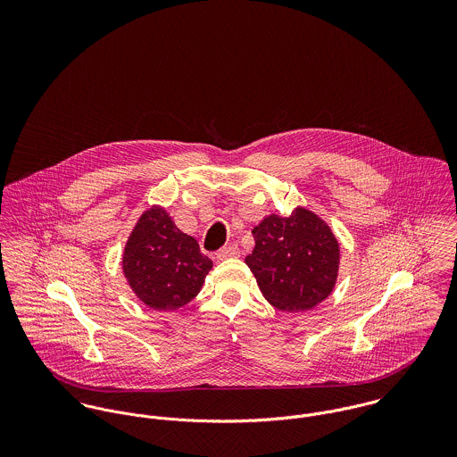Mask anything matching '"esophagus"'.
Returning a JSON list of instances; mask_svg holds the SVG:
<instances>
[{"mask_svg":"<svg viewBox=\"0 0 457 457\" xmlns=\"http://www.w3.org/2000/svg\"><path fill=\"white\" fill-rule=\"evenodd\" d=\"M241 255V252H239V248L236 246V245H228V246H225V248H221L218 253H216V257H218V261H227V259H237Z\"/></svg>","mask_w":457,"mask_h":457,"instance_id":"esophagus-1","label":"esophagus"}]
</instances>
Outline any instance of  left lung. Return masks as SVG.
I'll return each instance as SVG.
<instances>
[{"mask_svg":"<svg viewBox=\"0 0 457 457\" xmlns=\"http://www.w3.org/2000/svg\"><path fill=\"white\" fill-rule=\"evenodd\" d=\"M252 234L255 248L246 257V265L274 308L304 312L332 292L339 246L317 214L303 207L294 209L288 218L272 214Z\"/></svg>","mask_w":457,"mask_h":457,"instance_id":"obj_1","label":"left lung"}]
</instances>
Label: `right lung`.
Returning a JSON list of instances; mask_svg holds the SVG:
<instances>
[{"instance_id":"1","label":"right lung","mask_w":457,"mask_h":457,"mask_svg":"<svg viewBox=\"0 0 457 457\" xmlns=\"http://www.w3.org/2000/svg\"><path fill=\"white\" fill-rule=\"evenodd\" d=\"M212 262L162 207L145 211L123 255V270L137 297L154 310H178L202 288Z\"/></svg>"}]
</instances>
